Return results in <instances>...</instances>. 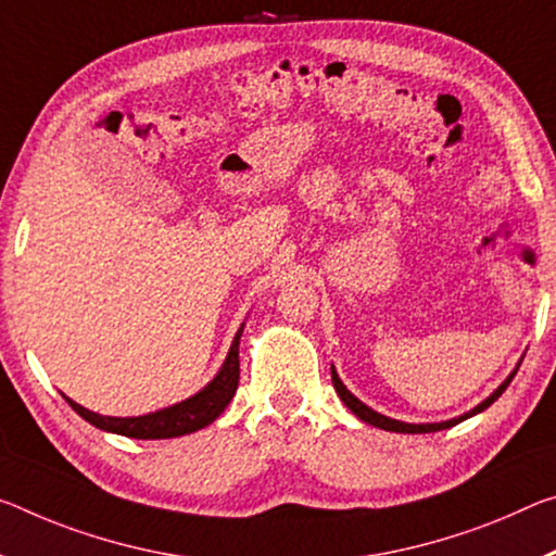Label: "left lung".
<instances>
[{
  "mask_svg": "<svg viewBox=\"0 0 556 556\" xmlns=\"http://www.w3.org/2000/svg\"><path fill=\"white\" fill-rule=\"evenodd\" d=\"M517 374V371H515ZM515 374L507 378L505 383L500 386V389L490 395V399H484L478 408H472L470 413H465V416H460V418H453V420H445V422H420V426H416V422H401V420H393V418H386V416H381V413H376V410H371L368 408V405H364L361 403L354 393H351L346 386L341 383V378L337 376V371H333V366H331V381H333V389H337V393H339V399L346 403V408L354 413V416H358L361 420L364 422H368V426H376V428H383V430H393V433H435V430H445V428H451V426H457V422L460 420H465V418H470V416H475V413H480V410H484L488 408V405H492L495 403L502 393H505V389L509 386V381H513L515 378Z\"/></svg>",
  "mask_w": 556,
  "mask_h": 556,
  "instance_id": "left-lung-1",
  "label": "left lung"
}]
</instances>
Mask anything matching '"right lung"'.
<instances>
[{"label":"right lung","mask_w":556,"mask_h":556,"mask_svg":"<svg viewBox=\"0 0 556 556\" xmlns=\"http://www.w3.org/2000/svg\"><path fill=\"white\" fill-rule=\"evenodd\" d=\"M240 337H242V326L240 331L235 333L230 354H227L223 368H219V374L205 386V389H202L198 395H192V399L182 401L178 405H170V408L151 413V416H138V418L99 416V413L86 410L84 405L74 403L72 399H66V395L64 399L84 420H88L91 426L101 430H109V433H118L136 440H163V438L195 433V430L210 426V422H213L232 401L237 383H240Z\"/></svg>","instance_id":"right-lung-1"}]
</instances>
